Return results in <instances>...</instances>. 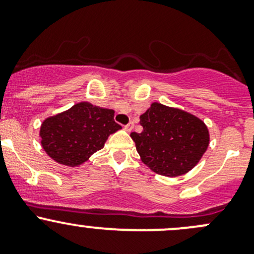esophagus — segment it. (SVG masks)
<instances>
[{
    "instance_id": "1",
    "label": "esophagus",
    "mask_w": 254,
    "mask_h": 254,
    "mask_svg": "<svg viewBox=\"0 0 254 254\" xmlns=\"http://www.w3.org/2000/svg\"><path fill=\"white\" fill-rule=\"evenodd\" d=\"M133 128H134V124H133V122H129V124L125 126V129H126L127 132H130V130H132Z\"/></svg>"
}]
</instances>
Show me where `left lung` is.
<instances>
[{"instance_id": "obj_1", "label": "left lung", "mask_w": 254, "mask_h": 254, "mask_svg": "<svg viewBox=\"0 0 254 254\" xmlns=\"http://www.w3.org/2000/svg\"><path fill=\"white\" fill-rule=\"evenodd\" d=\"M140 133L130 137L140 160L154 173L175 178L192 169L210 143L206 125L192 114L153 102L140 115Z\"/></svg>"}]
</instances>
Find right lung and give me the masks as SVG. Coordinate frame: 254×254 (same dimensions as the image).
<instances>
[{
    "label": "right lung",
    "mask_w": 254,
    "mask_h": 254,
    "mask_svg": "<svg viewBox=\"0 0 254 254\" xmlns=\"http://www.w3.org/2000/svg\"><path fill=\"white\" fill-rule=\"evenodd\" d=\"M114 116V110L84 101L47 117L39 130L43 149L59 164L79 167L104 148L110 134L121 129Z\"/></svg>",
    "instance_id": "1"
}]
</instances>
